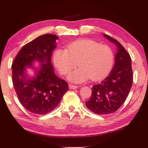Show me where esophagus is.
Here are the masks:
<instances>
[{"label": "esophagus", "instance_id": "1", "mask_svg": "<svg viewBox=\"0 0 148 148\" xmlns=\"http://www.w3.org/2000/svg\"><path fill=\"white\" fill-rule=\"evenodd\" d=\"M77 87H78L76 86H74V85H71V84L69 85V88L71 89H77Z\"/></svg>", "mask_w": 148, "mask_h": 148}]
</instances>
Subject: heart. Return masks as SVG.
Masks as SVG:
<instances>
[{"mask_svg": "<svg viewBox=\"0 0 148 148\" xmlns=\"http://www.w3.org/2000/svg\"><path fill=\"white\" fill-rule=\"evenodd\" d=\"M53 59L62 74L76 67L78 62L79 68L70 72L67 78L72 83L82 84L91 78L92 81L105 78L113 67L114 56L109 46L85 38L69 44L66 50L56 49Z\"/></svg>", "mask_w": 148, "mask_h": 148, "instance_id": "1", "label": "heart"}]
</instances>
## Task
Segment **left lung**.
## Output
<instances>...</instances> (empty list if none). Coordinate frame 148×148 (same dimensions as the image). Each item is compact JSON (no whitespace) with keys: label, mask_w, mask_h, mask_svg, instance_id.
Listing matches in <instances>:
<instances>
[{"label":"left lung","mask_w":148,"mask_h":148,"mask_svg":"<svg viewBox=\"0 0 148 148\" xmlns=\"http://www.w3.org/2000/svg\"><path fill=\"white\" fill-rule=\"evenodd\" d=\"M104 36L116 45L117 51L113 69L104 81L93 86L91 99L86 102L87 108L99 115L114 113L121 107L131 90L133 79L129 54L116 40L106 34Z\"/></svg>","instance_id":"1"}]
</instances>
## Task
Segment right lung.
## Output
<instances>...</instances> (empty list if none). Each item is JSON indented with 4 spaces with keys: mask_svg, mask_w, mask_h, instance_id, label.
I'll use <instances>...</instances> for the list:
<instances>
[{
    "mask_svg": "<svg viewBox=\"0 0 148 148\" xmlns=\"http://www.w3.org/2000/svg\"><path fill=\"white\" fill-rule=\"evenodd\" d=\"M59 37L41 35L22 47L12 66V82L17 97L25 108L31 113L45 115L57 106L68 84L54 72L51 59ZM38 62L36 66L34 62ZM32 69V76L28 69Z\"/></svg>",
    "mask_w": 148,
    "mask_h": 148,
    "instance_id": "right-lung-1",
    "label": "right lung"
}]
</instances>
